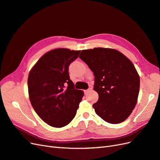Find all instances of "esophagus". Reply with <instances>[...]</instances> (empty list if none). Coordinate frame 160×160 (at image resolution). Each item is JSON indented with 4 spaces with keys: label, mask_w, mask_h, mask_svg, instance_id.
Wrapping results in <instances>:
<instances>
[{
    "label": "esophagus",
    "mask_w": 160,
    "mask_h": 160,
    "mask_svg": "<svg viewBox=\"0 0 160 160\" xmlns=\"http://www.w3.org/2000/svg\"><path fill=\"white\" fill-rule=\"evenodd\" d=\"M90 90H91V88H88V90H84V93H85V94H87V93L88 92V91Z\"/></svg>",
    "instance_id": "obj_1"
}]
</instances>
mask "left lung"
I'll list each match as a JSON object with an SVG mask.
<instances>
[{
  "mask_svg": "<svg viewBox=\"0 0 160 160\" xmlns=\"http://www.w3.org/2000/svg\"><path fill=\"white\" fill-rule=\"evenodd\" d=\"M79 58L94 75V90L98 94L93 104L104 121L118 124L134 109L139 92L140 78L133 63L116 49L95 48L84 49Z\"/></svg>",
  "mask_w": 160,
  "mask_h": 160,
  "instance_id": "8db88e82",
  "label": "left lung"
}]
</instances>
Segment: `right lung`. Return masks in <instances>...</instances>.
<instances>
[{
	"label": "right lung",
	"instance_id": "add662e5",
	"mask_svg": "<svg viewBox=\"0 0 160 160\" xmlns=\"http://www.w3.org/2000/svg\"><path fill=\"white\" fill-rule=\"evenodd\" d=\"M80 51L66 48L51 50L41 58L29 72V97L39 117L50 126L60 128L72 121L84 96L74 88L68 66Z\"/></svg>",
	"mask_w": 160,
	"mask_h": 160
}]
</instances>
